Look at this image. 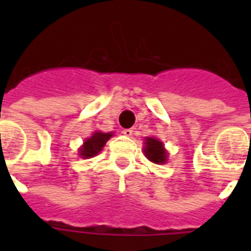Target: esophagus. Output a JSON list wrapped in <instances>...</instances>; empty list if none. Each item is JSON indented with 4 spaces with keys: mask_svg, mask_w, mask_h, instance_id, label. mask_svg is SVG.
I'll list each match as a JSON object with an SVG mask.
<instances>
[{
    "mask_svg": "<svg viewBox=\"0 0 251 251\" xmlns=\"http://www.w3.org/2000/svg\"><path fill=\"white\" fill-rule=\"evenodd\" d=\"M122 134H124L125 137H131V135H133V129H125L122 131Z\"/></svg>",
    "mask_w": 251,
    "mask_h": 251,
    "instance_id": "obj_1",
    "label": "esophagus"
}]
</instances>
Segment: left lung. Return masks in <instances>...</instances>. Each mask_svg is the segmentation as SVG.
<instances>
[{
    "mask_svg": "<svg viewBox=\"0 0 251 251\" xmlns=\"http://www.w3.org/2000/svg\"><path fill=\"white\" fill-rule=\"evenodd\" d=\"M143 152L150 161L155 164H165L167 163V150L164 149L163 142L153 137H147L145 141Z\"/></svg>",
    "mask_w": 251,
    "mask_h": 251,
    "instance_id": "1",
    "label": "left lung"
}]
</instances>
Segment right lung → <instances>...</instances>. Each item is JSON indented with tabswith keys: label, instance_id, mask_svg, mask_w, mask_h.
I'll return each mask as SVG.
<instances>
[{
	"label": "right lung",
	"instance_id": "obj_1",
	"mask_svg": "<svg viewBox=\"0 0 251 251\" xmlns=\"http://www.w3.org/2000/svg\"><path fill=\"white\" fill-rule=\"evenodd\" d=\"M112 133H101V131H95L90 138L84 141L83 146L79 149V155L83 159H90V157L96 156L102 147L105 146L106 141H109L112 137Z\"/></svg>",
	"mask_w": 251,
	"mask_h": 251
}]
</instances>
